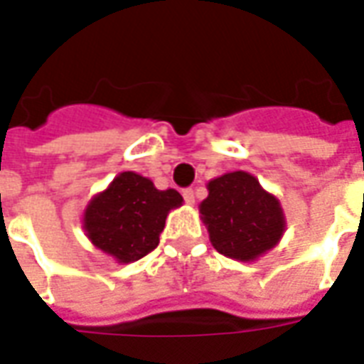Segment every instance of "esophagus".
I'll return each mask as SVG.
<instances>
[{"label":"esophagus","mask_w":364,"mask_h":364,"mask_svg":"<svg viewBox=\"0 0 364 364\" xmlns=\"http://www.w3.org/2000/svg\"><path fill=\"white\" fill-rule=\"evenodd\" d=\"M183 198L187 200V205H195V191L191 189H183Z\"/></svg>","instance_id":"obj_1"}]
</instances>
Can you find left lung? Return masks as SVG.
<instances>
[{"instance_id":"left-lung-1","label":"left lung","mask_w":364,"mask_h":364,"mask_svg":"<svg viewBox=\"0 0 364 364\" xmlns=\"http://www.w3.org/2000/svg\"><path fill=\"white\" fill-rule=\"evenodd\" d=\"M206 187L208 197L198 208L216 252L230 259L255 261L279 244L287 226L281 203L252 173L232 171Z\"/></svg>"}]
</instances>
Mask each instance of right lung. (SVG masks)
Here are the masks:
<instances>
[{
	"instance_id": "obj_1",
	"label": "right lung",
	"mask_w": 364,
	"mask_h": 364,
	"mask_svg": "<svg viewBox=\"0 0 364 364\" xmlns=\"http://www.w3.org/2000/svg\"><path fill=\"white\" fill-rule=\"evenodd\" d=\"M175 189L159 191L148 177L122 171L83 213V230L97 250L117 263H132L159 244L169 210L181 206Z\"/></svg>"
}]
</instances>
